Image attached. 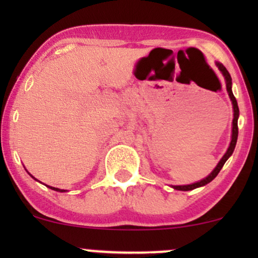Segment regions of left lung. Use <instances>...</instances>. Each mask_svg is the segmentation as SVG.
<instances>
[{
    "mask_svg": "<svg viewBox=\"0 0 258 258\" xmlns=\"http://www.w3.org/2000/svg\"><path fill=\"white\" fill-rule=\"evenodd\" d=\"M216 65H217V68L220 69V72L222 73V75L224 76V80H226V86H227V92L228 94H229V98L232 100V104H233V122H232V141H230V144H229V148L227 149L226 154L223 155V158L220 160V162L217 164V166L215 167V170L212 171L211 173L209 174V176L206 177V178L199 180V182L197 183H193V184H188V185H172L174 189H177V190H193L195 188H199V186H203V185H206L207 183L211 182L212 179L216 178V176H217L218 173H220L221 168L223 167V165L226 164V161L228 159H229V156L232 155L234 149H235V144H236V141H238V117H239V108H238V102H236L235 97H234L233 92H232V78H230L229 73H228V70L224 68L223 64L218 63V61H216Z\"/></svg>",
    "mask_w": 258,
    "mask_h": 258,
    "instance_id": "8db88e82",
    "label": "left lung"
}]
</instances>
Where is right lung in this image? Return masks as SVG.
<instances>
[{"label": "right lung", "mask_w": 258, "mask_h": 258, "mask_svg": "<svg viewBox=\"0 0 258 258\" xmlns=\"http://www.w3.org/2000/svg\"><path fill=\"white\" fill-rule=\"evenodd\" d=\"M29 174H30V173H29ZM30 176H31V174H30ZM32 177V176H31ZM32 178H35V177H32ZM35 179H36V178H35ZM37 180V179H36ZM47 186H48V188H51L52 189V190H55V191H65V190H63V189H58V188H54V186H49V185H47Z\"/></svg>", "instance_id": "right-lung-1"}]
</instances>
